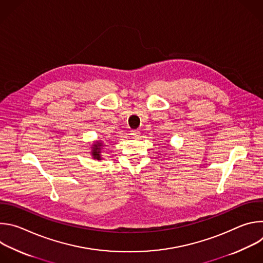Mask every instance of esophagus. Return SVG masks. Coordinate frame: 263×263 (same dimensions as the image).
<instances>
[{"mask_svg": "<svg viewBox=\"0 0 263 263\" xmlns=\"http://www.w3.org/2000/svg\"><path fill=\"white\" fill-rule=\"evenodd\" d=\"M130 134H131V136L134 137V138H138V137L140 136V132H139L138 130H132Z\"/></svg>", "mask_w": 263, "mask_h": 263, "instance_id": "1", "label": "esophagus"}]
</instances>
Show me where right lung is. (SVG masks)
<instances>
[{"instance_id":"add662e5","label":"right lung","mask_w":263,"mask_h":263,"mask_svg":"<svg viewBox=\"0 0 263 263\" xmlns=\"http://www.w3.org/2000/svg\"><path fill=\"white\" fill-rule=\"evenodd\" d=\"M102 146H103V143L101 141L92 144V146H91V154H92L93 159L101 160V148H102Z\"/></svg>"}]
</instances>
